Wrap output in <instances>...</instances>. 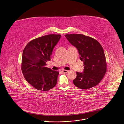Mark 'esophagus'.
<instances>
[{
  "label": "esophagus",
  "instance_id": "1",
  "mask_svg": "<svg viewBox=\"0 0 124 124\" xmlns=\"http://www.w3.org/2000/svg\"><path fill=\"white\" fill-rule=\"evenodd\" d=\"M69 71L68 70H62V72L64 73H67Z\"/></svg>",
  "mask_w": 124,
  "mask_h": 124
}]
</instances>
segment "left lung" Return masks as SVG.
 <instances>
[{
    "instance_id": "8db88e82",
    "label": "left lung",
    "mask_w": 124,
    "mask_h": 124,
    "mask_svg": "<svg viewBox=\"0 0 124 124\" xmlns=\"http://www.w3.org/2000/svg\"><path fill=\"white\" fill-rule=\"evenodd\" d=\"M78 50L80 59L84 63L83 73L76 72L74 85L83 89L96 86L102 79L107 70V63L103 48L100 43L91 37L82 34L65 36Z\"/></svg>"
}]
</instances>
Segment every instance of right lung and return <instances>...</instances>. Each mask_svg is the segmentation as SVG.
I'll use <instances>...</instances> for the list:
<instances>
[{"label":"right lung","instance_id":"1","mask_svg":"<svg viewBox=\"0 0 124 124\" xmlns=\"http://www.w3.org/2000/svg\"><path fill=\"white\" fill-rule=\"evenodd\" d=\"M61 36L51 34L36 38L29 42L22 53L21 68L28 83L40 91H48L57 83L58 71L46 67L51 60L53 48Z\"/></svg>","mask_w":124,"mask_h":124}]
</instances>
